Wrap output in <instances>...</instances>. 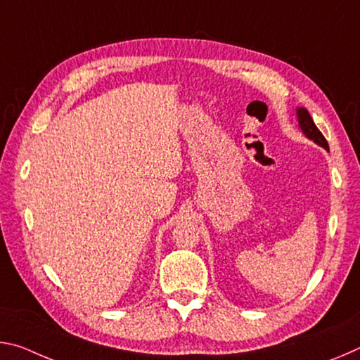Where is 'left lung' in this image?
Segmentation results:
<instances>
[{"instance_id": "left-lung-1", "label": "left lung", "mask_w": 360, "mask_h": 360, "mask_svg": "<svg viewBox=\"0 0 360 360\" xmlns=\"http://www.w3.org/2000/svg\"><path fill=\"white\" fill-rule=\"evenodd\" d=\"M297 115H298V124H300L304 135H307L309 139H313L314 143H318L319 146H322V148H324V149H328L327 139L319 131L318 127L314 125L311 115H309V112L307 111V109L298 108L297 109Z\"/></svg>"}]
</instances>
